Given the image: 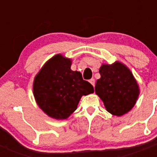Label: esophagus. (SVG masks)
<instances>
[{
    "label": "esophagus",
    "mask_w": 157,
    "mask_h": 157,
    "mask_svg": "<svg viewBox=\"0 0 157 157\" xmlns=\"http://www.w3.org/2000/svg\"><path fill=\"white\" fill-rule=\"evenodd\" d=\"M90 82L91 83V84H92V86H95V80L94 79V78H91L90 80Z\"/></svg>",
    "instance_id": "esophagus-1"
}]
</instances>
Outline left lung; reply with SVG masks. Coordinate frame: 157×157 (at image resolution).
<instances>
[{
	"label": "left lung",
	"instance_id": "obj_1",
	"mask_svg": "<svg viewBox=\"0 0 157 157\" xmlns=\"http://www.w3.org/2000/svg\"><path fill=\"white\" fill-rule=\"evenodd\" d=\"M99 72L101 78L96 82L95 93L106 110L116 116L127 114L134 108L140 94L132 72L120 61L102 63Z\"/></svg>",
	"mask_w": 157,
	"mask_h": 157
}]
</instances>
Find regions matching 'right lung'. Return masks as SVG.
Returning a JSON list of instances; mask_svg holds the SVG:
<instances>
[{
	"mask_svg": "<svg viewBox=\"0 0 157 157\" xmlns=\"http://www.w3.org/2000/svg\"><path fill=\"white\" fill-rule=\"evenodd\" d=\"M72 60L56 54L42 66L33 82L36 103L49 117L66 120L76 110L82 96L94 92L82 74L71 69Z\"/></svg>",
	"mask_w": 157,
	"mask_h": 157,
	"instance_id": "right-lung-1",
	"label": "right lung"
}]
</instances>
